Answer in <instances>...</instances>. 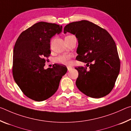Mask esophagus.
<instances>
[{"label": "esophagus", "mask_w": 131, "mask_h": 131, "mask_svg": "<svg viewBox=\"0 0 131 131\" xmlns=\"http://www.w3.org/2000/svg\"><path fill=\"white\" fill-rule=\"evenodd\" d=\"M67 68H68V70L69 71V70H70L71 69H72V67L71 66H67Z\"/></svg>", "instance_id": "1"}]
</instances>
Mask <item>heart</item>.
Here are the masks:
<instances>
[{
    "label": "heart",
    "instance_id": "heart-1",
    "mask_svg": "<svg viewBox=\"0 0 131 131\" xmlns=\"http://www.w3.org/2000/svg\"><path fill=\"white\" fill-rule=\"evenodd\" d=\"M72 57L73 55L72 54L61 55L55 58V61L59 63L63 64V65H68V64L69 63L70 59Z\"/></svg>",
    "mask_w": 131,
    "mask_h": 131
}]
</instances>
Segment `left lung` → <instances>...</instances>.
Returning a JSON list of instances; mask_svg holds the SVG:
<instances>
[{"label": "left lung", "mask_w": 131, "mask_h": 131, "mask_svg": "<svg viewBox=\"0 0 131 131\" xmlns=\"http://www.w3.org/2000/svg\"><path fill=\"white\" fill-rule=\"evenodd\" d=\"M76 35L79 46L77 61L87 63V67L78 66L76 84L88 96L100 98L114 88L120 70V60L112 36L105 29L86 20L66 25L64 33Z\"/></svg>", "instance_id": "obj_1"}]
</instances>
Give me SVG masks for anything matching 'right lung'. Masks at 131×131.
<instances>
[{"label":"right lung","instance_id":"right-lung-1","mask_svg":"<svg viewBox=\"0 0 131 131\" xmlns=\"http://www.w3.org/2000/svg\"><path fill=\"white\" fill-rule=\"evenodd\" d=\"M62 26L39 22L23 31L15 42L13 51V78L24 94L35 101L49 98L57 91L67 68L55 64L44 66L51 54V38L61 33Z\"/></svg>","mask_w":131,"mask_h":131}]
</instances>
